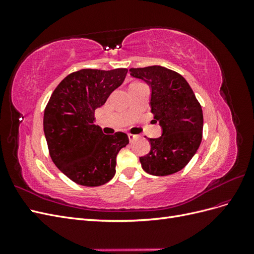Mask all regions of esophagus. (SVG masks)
Wrapping results in <instances>:
<instances>
[{"label": "esophagus", "mask_w": 254, "mask_h": 254, "mask_svg": "<svg viewBox=\"0 0 254 254\" xmlns=\"http://www.w3.org/2000/svg\"><path fill=\"white\" fill-rule=\"evenodd\" d=\"M128 137H129V141L132 142V141H134V140L136 139L137 135H134V134H131V133H128Z\"/></svg>", "instance_id": "obj_1"}]
</instances>
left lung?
I'll return each instance as SVG.
<instances>
[{"label":"left lung","instance_id":"1","mask_svg":"<svg viewBox=\"0 0 254 254\" xmlns=\"http://www.w3.org/2000/svg\"><path fill=\"white\" fill-rule=\"evenodd\" d=\"M132 77L151 88L150 107L162 135L149 139L151 148L140 158L142 168L153 176L181 171L194 157L202 140L203 114L193 90L179 73L160 65L130 68Z\"/></svg>","mask_w":254,"mask_h":254}]
</instances>
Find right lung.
Wrapping results in <instances>:
<instances>
[{
	"label": "right lung",
	"instance_id": "obj_1",
	"mask_svg": "<svg viewBox=\"0 0 254 254\" xmlns=\"http://www.w3.org/2000/svg\"><path fill=\"white\" fill-rule=\"evenodd\" d=\"M127 68H82L67 75L45 107L43 129L53 162L68 179L99 187L115 174L119 151L129 143L124 132L104 134L94 113L124 81Z\"/></svg>",
	"mask_w": 254,
	"mask_h": 254
}]
</instances>
